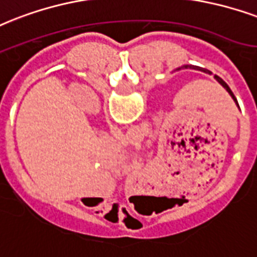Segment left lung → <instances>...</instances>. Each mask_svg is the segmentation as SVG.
Wrapping results in <instances>:
<instances>
[{"label": "left lung", "mask_w": 257, "mask_h": 257, "mask_svg": "<svg viewBox=\"0 0 257 257\" xmlns=\"http://www.w3.org/2000/svg\"><path fill=\"white\" fill-rule=\"evenodd\" d=\"M183 68H191V70H198V71L206 72V74H209V75H211V71H209V70H206V68L198 67V66H193V64H185V66H182V67H178V68H176V71H179V70H183ZM214 79H215V81H217V82H218V83H220V85L222 86V87H224L225 90H226V91H228L229 95L232 97V99H233V101H234V103H236V105H237L238 109H240V106H238L237 99H236V97H234V94L232 93V90H230V87H229V86L226 85V83H225L224 79H221V78H220V76H218V75H214Z\"/></svg>", "instance_id": "1"}]
</instances>
